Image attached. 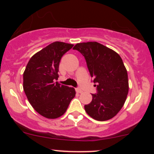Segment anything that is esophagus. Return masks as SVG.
Segmentation results:
<instances>
[{
    "label": "esophagus",
    "mask_w": 154,
    "mask_h": 154,
    "mask_svg": "<svg viewBox=\"0 0 154 154\" xmlns=\"http://www.w3.org/2000/svg\"><path fill=\"white\" fill-rule=\"evenodd\" d=\"M75 91H76V92H77V93H82V90H81L80 88H76Z\"/></svg>",
    "instance_id": "obj_1"
}]
</instances>
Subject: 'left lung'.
<instances>
[{
	"label": "left lung",
	"instance_id": "obj_1",
	"mask_svg": "<svg viewBox=\"0 0 154 154\" xmlns=\"http://www.w3.org/2000/svg\"><path fill=\"white\" fill-rule=\"evenodd\" d=\"M85 57L96 87L93 99L85 105L87 114L98 121L114 117L122 108L128 94V72L120 56L97 42L77 43L73 48Z\"/></svg>",
	"mask_w": 154,
	"mask_h": 154
}]
</instances>
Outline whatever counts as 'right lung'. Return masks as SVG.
<instances>
[{
    "mask_svg": "<svg viewBox=\"0 0 154 154\" xmlns=\"http://www.w3.org/2000/svg\"><path fill=\"white\" fill-rule=\"evenodd\" d=\"M72 44L54 42L32 56L23 74V88L32 106L44 117L62 116L75 98L74 88L59 84V63Z\"/></svg>",
    "mask_w": 154,
    "mask_h": 154,
    "instance_id": "add662e5",
    "label": "right lung"
}]
</instances>
